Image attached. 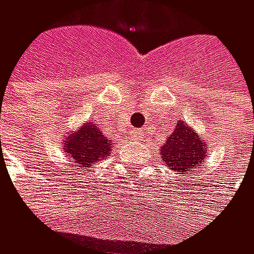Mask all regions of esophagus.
<instances>
[{
  "label": "esophagus",
  "mask_w": 254,
  "mask_h": 254,
  "mask_svg": "<svg viewBox=\"0 0 254 254\" xmlns=\"http://www.w3.org/2000/svg\"><path fill=\"white\" fill-rule=\"evenodd\" d=\"M144 136V130L141 128H131L130 130V137L131 139H141Z\"/></svg>",
  "instance_id": "34e87169"
}]
</instances>
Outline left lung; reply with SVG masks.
I'll return each mask as SVG.
<instances>
[{"mask_svg":"<svg viewBox=\"0 0 254 254\" xmlns=\"http://www.w3.org/2000/svg\"><path fill=\"white\" fill-rule=\"evenodd\" d=\"M160 151L168 168L182 174L191 173L195 167L200 168L207 154V148H204L200 136L182 121L177 123Z\"/></svg>","mask_w":254,"mask_h":254,"instance_id":"left-lung-1","label":"left lung"}]
</instances>
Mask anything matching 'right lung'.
<instances>
[{"label":"right lung","mask_w":254,"mask_h":254,"mask_svg":"<svg viewBox=\"0 0 254 254\" xmlns=\"http://www.w3.org/2000/svg\"><path fill=\"white\" fill-rule=\"evenodd\" d=\"M65 150L77 165L91 168L109 154L110 144L95 124H84L77 133L66 137Z\"/></svg>","instance_id":"1"}]
</instances>
